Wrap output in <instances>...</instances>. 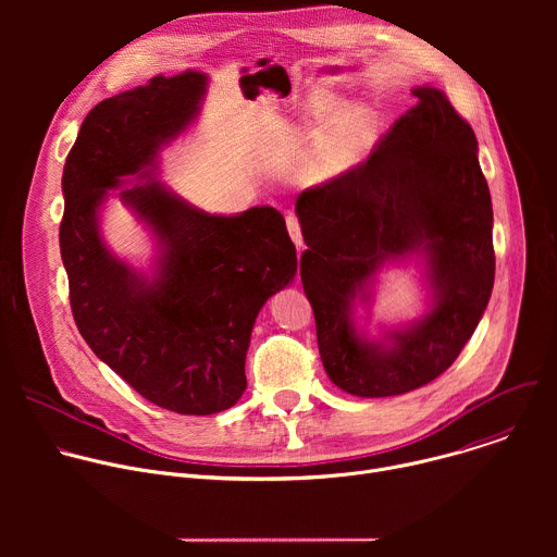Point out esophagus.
Returning <instances> with one entry per match:
<instances>
[{
	"instance_id": "obj_1",
	"label": "esophagus",
	"mask_w": 557,
	"mask_h": 557,
	"mask_svg": "<svg viewBox=\"0 0 557 557\" xmlns=\"http://www.w3.org/2000/svg\"><path fill=\"white\" fill-rule=\"evenodd\" d=\"M286 226H288V233H290V237H293L295 247H297V249H304V237H301V228H299L297 215L288 213V215H286Z\"/></svg>"
}]
</instances>
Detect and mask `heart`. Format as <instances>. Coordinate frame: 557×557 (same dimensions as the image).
Segmentation results:
<instances>
[{"label": "heart", "instance_id": "heart-1", "mask_svg": "<svg viewBox=\"0 0 557 557\" xmlns=\"http://www.w3.org/2000/svg\"><path fill=\"white\" fill-rule=\"evenodd\" d=\"M339 101L333 97H312L295 108L293 114H277L273 119V129L288 132L293 127H308L314 123H326L337 112ZM376 132V114L370 108H350L339 114L320 143L306 156L301 174L310 183L331 181L346 174L363 161L370 149V143Z\"/></svg>", "mask_w": 557, "mask_h": 557}]
</instances>
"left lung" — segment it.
<instances>
[{"instance_id": "left-lung-1", "label": "left lung", "mask_w": 557, "mask_h": 557, "mask_svg": "<svg viewBox=\"0 0 557 557\" xmlns=\"http://www.w3.org/2000/svg\"><path fill=\"white\" fill-rule=\"evenodd\" d=\"M379 140L368 161L299 194L304 293L331 381L376 399L443 374L473 335L494 288V211L479 140L432 86ZM424 264L429 310L374 341L356 326L375 273L389 261Z\"/></svg>"}]
</instances>
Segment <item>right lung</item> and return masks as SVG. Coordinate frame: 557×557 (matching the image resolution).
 I'll use <instances>...</instances> for the list:
<instances>
[{"label":"right lung","mask_w":557,"mask_h":557,"mask_svg":"<svg viewBox=\"0 0 557 557\" xmlns=\"http://www.w3.org/2000/svg\"><path fill=\"white\" fill-rule=\"evenodd\" d=\"M209 76L185 70L90 110L65 158L61 260L78 333L158 408L207 417L247 389L256 317L297 273L284 215L202 211L158 183V156L198 119ZM152 231V275L116 259L100 235L110 188Z\"/></svg>","instance_id":"1"}]
</instances>
